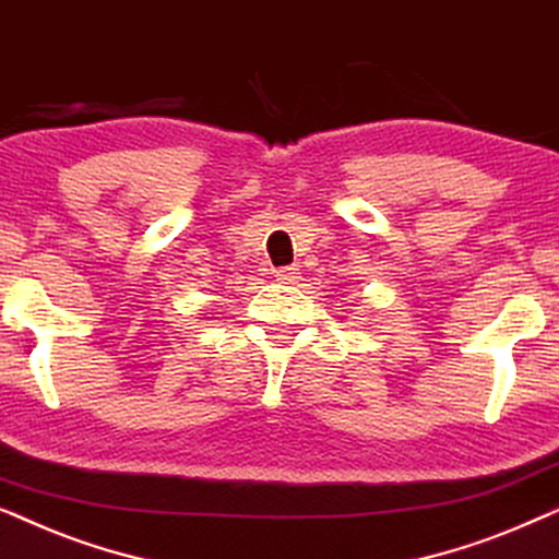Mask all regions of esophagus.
<instances>
[{"instance_id":"esophagus-1","label":"esophagus","mask_w":559,"mask_h":559,"mask_svg":"<svg viewBox=\"0 0 559 559\" xmlns=\"http://www.w3.org/2000/svg\"><path fill=\"white\" fill-rule=\"evenodd\" d=\"M274 277H277L282 285H295V282L300 280V270H297V266H282V270L274 272Z\"/></svg>"}]
</instances>
